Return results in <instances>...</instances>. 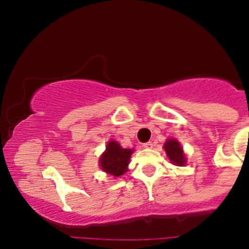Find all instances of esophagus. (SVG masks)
<instances>
[{
	"instance_id": "esophagus-1",
	"label": "esophagus",
	"mask_w": 249,
	"mask_h": 249,
	"mask_svg": "<svg viewBox=\"0 0 249 249\" xmlns=\"http://www.w3.org/2000/svg\"><path fill=\"white\" fill-rule=\"evenodd\" d=\"M143 147L146 148V149H152L153 148V142H146V143H143Z\"/></svg>"
}]
</instances>
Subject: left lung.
<instances>
[{
    "label": "left lung",
    "mask_w": 249,
    "mask_h": 249,
    "mask_svg": "<svg viewBox=\"0 0 249 249\" xmlns=\"http://www.w3.org/2000/svg\"><path fill=\"white\" fill-rule=\"evenodd\" d=\"M163 148H164L166 155H168L172 164L177 166H184L186 164V157H185L184 150H182V147L177 140L168 139L165 141Z\"/></svg>",
    "instance_id": "obj_1"
}]
</instances>
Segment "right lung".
<instances>
[{"instance_id":"obj_1","label":"right lung","mask_w":249,"mask_h":249,"mask_svg":"<svg viewBox=\"0 0 249 249\" xmlns=\"http://www.w3.org/2000/svg\"><path fill=\"white\" fill-rule=\"evenodd\" d=\"M132 153L133 149L123 148L117 141H109L106 152L100 157V166L108 175L121 177L127 171Z\"/></svg>"}]
</instances>
